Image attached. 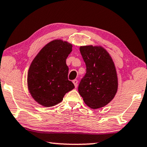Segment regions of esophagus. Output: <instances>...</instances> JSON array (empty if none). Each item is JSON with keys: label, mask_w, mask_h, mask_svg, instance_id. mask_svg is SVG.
<instances>
[{"label": "esophagus", "mask_w": 147, "mask_h": 147, "mask_svg": "<svg viewBox=\"0 0 147 147\" xmlns=\"http://www.w3.org/2000/svg\"><path fill=\"white\" fill-rule=\"evenodd\" d=\"M73 84L74 85V86H75V88L77 87V86H78V80H73Z\"/></svg>", "instance_id": "esophagus-1"}]
</instances>
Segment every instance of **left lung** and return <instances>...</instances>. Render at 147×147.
<instances>
[{
	"mask_svg": "<svg viewBox=\"0 0 147 147\" xmlns=\"http://www.w3.org/2000/svg\"><path fill=\"white\" fill-rule=\"evenodd\" d=\"M80 51L86 73L78 86V92L92 109L102 108L113 99L118 81L114 63L101 46H81Z\"/></svg>",
	"mask_w": 147,
	"mask_h": 147,
	"instance_id": "left-lung-1",
	"label": "left lung"
}]
</instances>
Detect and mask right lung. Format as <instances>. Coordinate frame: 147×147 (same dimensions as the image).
Wrapping results in <instances>:
<instances>
[{
    "instance_id": "1",
    "label": "right lung",
    "mask_w": 147,
    "mask_h": 147,
    "mask_svg": "<svg viewBox=\"0 0 147 147\" xmlns=\"http://www.w3.org/2000/svg\"><path fill=\"white\" fill-rule=\"evenodd\" d=\"M73 45L61 39L45 45L34 59L28 73V88L35 101L44 107L60 103L74 86L68 79L66 59Z\"/></svg>"
}]
</instances>
